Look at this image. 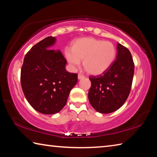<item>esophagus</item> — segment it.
<instances>
[{"mask_svg": "<svg viewBox=\"0 0 157 157\" xmlns=\"http://www.w3.org/2000/svg\"><path fill=\"white\" fill-rule=\"evenodd\" d=\"M85 78V76L82 75V74H78V79H84Z\"/></svg>", "mask_w": 157, "mask_h": 157, "instance_id": "esophagus-1", "label": "esophagus"}]
</instances>
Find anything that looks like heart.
Masks as SVG:
<instances>
[{
	"label": "heart",
	"instance_id": "1",
	"mask_svg": "<svg viewBox=\"0 0 157 157\" xmlns=\"http://www.w3.org/2000/svg\"><path fill=\"white\" fill-rule=\"evenodd\" d=\"M71 51H66V58L74 67L83 60L86 71L92 75H100L107 71L115 60L116 50L110 41L93 37L78 39L73 42Z\"/></svg>",
	"mask_w": 157,
	"mask_h": 157
}]
</instances>
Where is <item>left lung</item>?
Returning <instances> with one entry per match:
<instances>
[{
  "instance_id": "1",
  "label": "left lung",
  "mask_w": 157,
  "mask_h": 157,
  "mask_svg": "<svg viewBox=\"0 0 157 157\" xmlns=\"http://www.w3.org/2000/svg\"><path fill=\"white\" fill-rule=\"evenodd\" d=\"M117 51L116 59L107 71L98 76L89 77L90 104L102 113L113 112L121 107L131 91L134 73L131 52L119 43Z\"/></svg>"
}]
</instances>
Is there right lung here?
<instances>
[{
	"mask_svg": "<svg viewBox=\"0 0 157 157\" xmlns=\"http://www.w3.org/2000/svg\"><path fill=\"white\" fill-rule=\"evenodd\" d=\"M48 36L25 55L21 71V84L28 102L44 114L59 112L78 82V74L65 69L66 59L59 50L48 49L55 43Z\"/></svg>",
	"mask_w": 157,
	"mask_h": 157,
	"instance_id": "1",
	"label": "right lung"
}]
</instances>
